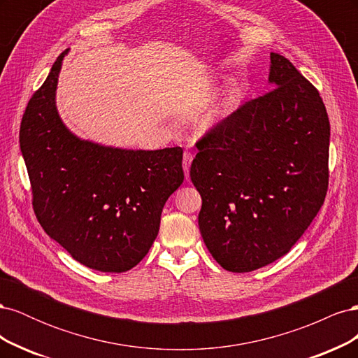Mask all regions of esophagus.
Here are the masks:
<instances>
[{
  "label": "esophagus",
  "instance_id": "1",
  "mask_svg": "<svg viewBox=\"0 0 358 358\" xmlns=\"http://www.w3.org/2000/svg\"><path fill=\"white\" fill-rule=\"evenodd\" d=\"M192 158H194V155H192L191 152H188V150H185V152H183L182 167H183V171H185V176H187V179H189V167H191Z\"/></svg>",
  "mask_w": 358,
  "mask_h": 358
}]
</instances>
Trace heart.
Here are the masks:
<instances>
[{"mask_svg":"<svg viewBox=\"0 0 358 358\" xmlns=\"http://www.w3.org/2000/svg\"><path fill=\"white\" fill-rule=\"evenodd\" d=\"M234 103V91L231 86L225 88L216 99L206 106L197 116V127L200 131L208 133L220 127L230 116Z\"/></svg>","mask_w":358,"mask_h":358,"instance_id":"b5f03b06","label":"heart"}]
</instances>
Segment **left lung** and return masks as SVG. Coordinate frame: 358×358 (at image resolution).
<instances>
[{"label": "left lung", "mask_w": 358, "mask_h": 358, "mask_svg": "<svg viewBox=\"0 0 358 358\" xmlns=\"http://www.w3.org/2000/svg\"><path fill=\"white\" fill-rule=\"evenodd\" d=\"M268 85L200 140L189 171L204 245L234 273L289 252L329 185L330 122L318 91L273 52Z\"/></svg>", "instance_id": "1"}]
</instances>
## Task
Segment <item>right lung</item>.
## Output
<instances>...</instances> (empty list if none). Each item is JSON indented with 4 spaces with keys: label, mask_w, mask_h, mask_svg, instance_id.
I'll return each mask as SVG.
<instances>
[{
    "label": "right lung",
    "mask_w": 358,
    "mask_h": 358,
    "mask_svg": "<svg viewBox=\"0 0 358 358\" xmlns=\"http://www.w3.org/2000/svg\"><path fill=\"white\" fill-rule=\"evenodd\" d=\"M64 50L20 122V152L43 230L80 264L121 273L158 236L161 212L183 182L182 148L122 149L71 133L57 109Z\"/></svg>",
    "instance_id": "right-lung-1"
}]
</instances>
